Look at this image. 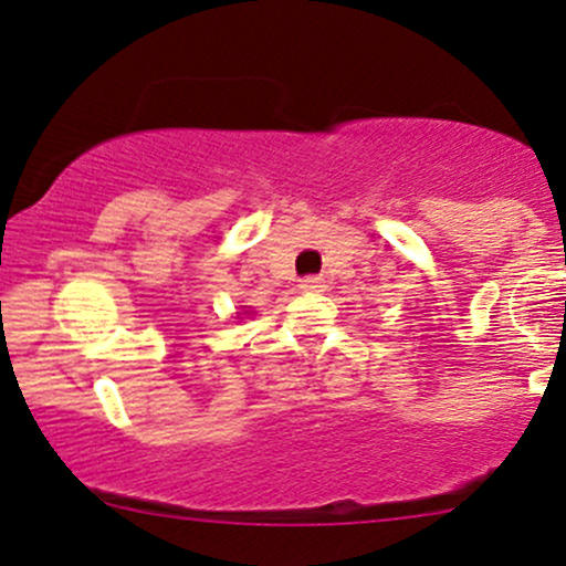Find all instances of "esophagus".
I'll return each mask as SVG.
<instances>
[{"instance_id": "esophagus-1", "label": "esophagus", "mask_w": 566, "mask_h": 566, "mask_svg": "<svg viewBox=\"0 0 566 566\" xmlns=\"http://www.w3.org/2000/svg\"><path fill=\"white\" fill-rule=\"evenodd\" d=\"M302 289H304V291H325V281H323V277H317V275L304 277Z\"/></svg>"}]
</instances>
